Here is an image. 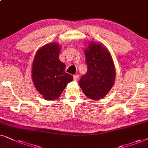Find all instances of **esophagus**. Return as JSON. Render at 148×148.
<instances>
[{
	"instance_id": "esophagus-1",
	"label": "esophagus",
	"mask_w": 148,
	"mask_h": 148,
	"mask_svg": "<svg viewBox=\"0 0 148 148\" xmlns=\"http://www.w3.org/2000/svg\"><path fill=\"white\" fill-rule=\"evenodd\" d=\"M78 78H79V75H78V74L74 75V80H78Z\"/></svg>"
}]
</instances>
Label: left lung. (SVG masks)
Here are the masks:
<instances>
[{
	"label": "left lung",
	"instance_id": "obj_1",
	"mask_svg": "<svg viewBox=\"0 0 148 148\" xmlns=\"http://www.w3.org/2000/svg\"><path fill=\"white\" fill-rule=\"evenodd\" d=\"M87 72L79 84L86 97L101 99L110 91L115 80V68L110 52L100 44L90 42L85 49Z\"/></svg>",
	"mask_w": 148,
	"mask_h": 148
}]
</instances>
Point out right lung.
I'll return each mask as SVG.
<instances>
[{
  "label": "right lung",
  "mask_w": 148,
  "mask_h": 148,
  "mask_svg": "<svg viewBox=\"0 0 148 148\" xmlns=\"http://www.w3.org/2000/svg\"><path fill=\"white\" fill-rule=\"evenodd\" d=\"M58 43H50L37 51L32 65V80L37 90L47 100L60 97L73 76L65 72L66 65L59 59Z\"/></svg>",
  "instance_id": "right-lung-1"
}]
</instances>
